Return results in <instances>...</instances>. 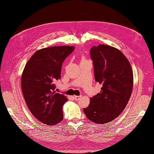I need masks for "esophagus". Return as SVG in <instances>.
I'll use <instances>...</instances> for the list:
<instances>
[{"label":"esophagus","instance_id":"esophagus-1","mask_svg":"<svg viewBox=\"0 0 154 154\" xmlns=\"http://www.w3.org/2000/svg\"><path fill=\"white\" fill-rule=\"evenodd\" d=\"M80 98H81V96H74V99L76 101L79 100Z\"/></svg>","mask_w":154,"mask_h":154}]
</instances>
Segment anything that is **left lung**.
Masks as SVG:
<instances>
[{
	"instance_id": "left-lung-1",
	"label": "left lung",
	"mask_w": 154,
	"mask_h": 154,
	"mask_svg": "<svg viewBox=\"0 0 154 154\" xmlns=\"http://www.w3.org/2000/svg\"><path fill=\"white\" fill-rule=\"evenodd\" d=\"M90 54L95 80L102 87L83 112L92 122L106 123L117 118L127 106L132 91L133 71L127 58L115 48L94 46Z\"/></svg>"
}]
</instances>
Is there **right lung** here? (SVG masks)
<instances>
[{
  "mask_svg": "<svg viewBox=\"0 0 154 154\" xmlns=\"http://www.w3.org/2000/svg\"><path fill=\"white\" fill-rule=\"evenodd\" d=\"M72 46H56L37 51L27 62L21 80L22 90L31 112L40 122L54 125L63 119L62 106L68 100L55 91L62 66L72 53Z\"/></svg>",
  "mask_w": 154,
  "mask_h": 154,
  "instance_id": "add662e5",
  "label": "right lung"
}]
</instances>
